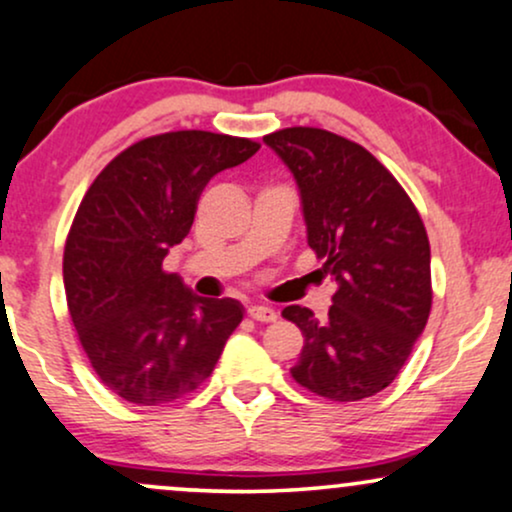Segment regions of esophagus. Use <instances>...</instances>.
<instances>
[{
    "label": "esophagus",
    "mask_w": 512,
    "mask_h": 512,
    "mask_svg": "<svg viewBox=\"0 0 512 512\" xmlns=\"http://www.w3.org/2000/svg\"><path fill=\"white\" fill-rule=\"evenodd\" d=\"M249 316L254 318V321H258V323H273V321H278V311L270 309V306H263V304L249 306Z\"/></svg>",
    "instance_id": "1"
}]
</instances>
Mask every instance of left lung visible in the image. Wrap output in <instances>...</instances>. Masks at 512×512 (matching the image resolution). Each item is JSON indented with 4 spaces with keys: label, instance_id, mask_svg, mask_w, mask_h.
Here are the masks:
<instances>
[{
    "label": "left lung",
    "instance_id": "1",
    "mask_svg": "<svg viewBox=\"0 0 512 512\" xmlns=\"http://www.w3.org/2000/svg\"><path fill=\"white\" fill-rule=\"evenodd\" d=\"M299 186L306 242L338 290L328 321L306 306L282 316L302 330L292 378L335 402L395 381L431 311V249L398 179L359 143L314 126L263 136Z\"/></svg>",
    "mask_w": 512,
    "mask_h": 512
}]
</instances>
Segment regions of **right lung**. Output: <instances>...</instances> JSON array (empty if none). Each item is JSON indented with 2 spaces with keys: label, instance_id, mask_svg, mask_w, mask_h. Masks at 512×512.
<instances>
[{
  "label": "right lung",
  "instance_id": "add662e5",
  "mask_svg": "<svg viewBox=\"0 0 512 512\" xmlns=\"http://www.w3.org/2000/svg\"><path fill=\"white\" fill-rule=\"evenodd\" d=\"M258 148L210 131L150 136L122 150L83 196L64 246L66 304L90 366L122 400L189 395L242 323L237 299L196 297L162 261L189 234L210 179Z\"/></svg>",
  "mask_w": 512,
  "mask_h": 512
}]
</instances>
